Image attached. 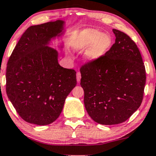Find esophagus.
Here are the masks:
<instances>
[{
  "label": "esophagus",
  "mask_w": 156,
  "mask_h": 156,
  "mask_svg": "<svg viewBox=\"0 0 156 156\" xmlns=\"http://www.w3.org/2000/svg\"><path fill=\"white\" fill-rule=\"evenodd\" d=\"M80 78H81L80 73H76V79H77V82H78V83H80Z\"/></svg>",
  "instance_id": "1"
}]
</instances>
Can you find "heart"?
<instances>
[{"instance_id": "1", "label": "heart", "mask_w": 156, "mask_h": 156, "mask_svg": "<svg viewBox=\"0 0 156 156\" xmlns=\"http://www.w3.org/2000/svg\"><path fill=\"white\" fill-rule=\"evenodd\" d=\"M112 44V39L110 35L89 28L84 30L78 35L75 49L77 51L87 49L85 54V61L87 63H93L107 54Z\"/></svg>"}]
</instances>
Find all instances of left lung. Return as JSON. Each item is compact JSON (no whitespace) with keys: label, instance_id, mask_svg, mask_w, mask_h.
<instances>
[{"label":"left lung","instance_id":"obj_1","mask_svg":"<svg viewBox=\"0 0 156 156\" xmlns=\"http://www.w3.org/2000/svg\"><path fill=\"white\" fill-rule=\"evenodd\" d=\"M115 43L99 61L80 69L87 112L95 122L114 125L126 121L144 97L146 70L137 46L128 35L113 29Z\"/></svg>","mask_w":156,"mask_h":156}]
</instances>
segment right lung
I'll return each instance as SVG.
<instances>
[{
    "label": "right lung",
    "mask_w": 156,
    "mask_h": 156,
    "mask_svg": "<svg viewBox=\"0 0 156 156\" xmlns=\"http://www.w3.org/2000/svg\"><path fill=\"white\" fill-rule=\"evenodd\" d=\"M61 20L30 27L8 60L6 93L22 119L48 125L59 117L67 96L76 85V72L59 65L58 52L50 47L63 36ZM63 43L58 45L62 50Z\"/></svg>",
    "instance_id": "right-lung-1"
}]
</instances>
